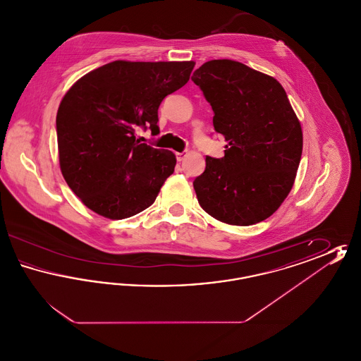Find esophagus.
<instances>
[{"label":"esophagus","mask_w":361,"mask_h":361,"mask_svg":"<svg viewBox=\"0 0 361 361\" xmlns=\"http://www.w3.org/2000/svg\"><path fill=\"white\" fill-rule=\"evenodd\" d=\"M185 155H187L185 152H183V153H176V158H177V161H178V162H181V161L185 158Z\"/></svg>","instance_id":"obj_1"}]
</instances>
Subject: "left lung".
I'll return each mask as SVG.
<instances>
[{"instance_id": "1", "label": "left lung", "mask_w": 361, "mask_h": 361, "mask_svg": "<svg viewBox=\"0 0 361 361\" xmlns=\"http://www.w3.org/2000/svg\"><path fill=\"white\" fill-rule=\"evenodd\" d=\"M214 111L227 145L224 158L206 157L195 178L199 204L227 224L269 218L293 185L303 149L302 127L274 77L231 59L208 61L192 75Z\"/></svg>"}]
</instances>
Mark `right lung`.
Instances as JSON below:
<instances>
[{
    "mask_svg": "<svg viewBox=\"0 0 361 361\" xmlns=\"http://www.w3.org/2000/svg\"><path fill=\"white\" fill-rule=\"evenodd\" d=\"M185 62L115 61L70 87L56 114L59 166L70 189L108 219L134 216L154 203L176 155L135 137L158 131L161 102L188 82Z\"/></svg>",
    "mask_w": 361,
    "mask_h": 361,
    "instance_id": "right-lung-1",
    "label": "right lung"
}]
</instances>
